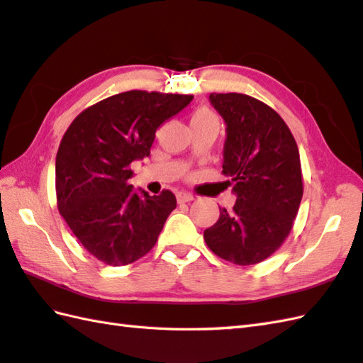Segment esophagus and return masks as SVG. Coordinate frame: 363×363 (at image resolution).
<instances>
[{"instance_id": "obj_1", "label": "esophagus", "mask_w": 363, "mask_h": 363, "mask_svg": "<svg viewBox=\"0 0 363 363\" xmlns=\"http://www.w3.org/2000/svg\"><path fill=\"white\" fill-rule=\"evenodd\" d=\"M176 198H177V203H190L195 199V196L187 194V191H179V194L176 195Z\"/></svg>"}]
</instances>
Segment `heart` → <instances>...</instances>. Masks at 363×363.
<instances>
[{"label": "heart", "mask_w": 363, "mask_h": 363, "mask_svg": "<svg viewBox=\"0 0 363 363\" xmlns=\"http://www.w3.org/2000/svg\"><path fill=\"white\" fill-rule=\"evenodd\" d=\"M191 120H217L215 118V115L209 111V109H198Z\"/></svg>", "instance_id": "b5f03b06"}]
</instances>
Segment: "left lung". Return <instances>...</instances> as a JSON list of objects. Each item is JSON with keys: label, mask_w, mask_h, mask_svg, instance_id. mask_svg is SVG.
I'll return each instance as SVG.
<instances>
[{"label": "left lung", "mask_w": 363, "mask_h": 363, "mask_svg": "<svg viewBox=\"0 0 363 363\" xmlns=\"http://www.w3.org/2000/svg\"><path fill=\"white\" fill-rule=\"evenodd\" d=\"M226 125L223 174L237 201L204 230L207 246L237 265H254L290 234L303 198L299 151L272 107L242 94H211Z\"/></svg>", "instance_id": "obj_1"}]
</instances>
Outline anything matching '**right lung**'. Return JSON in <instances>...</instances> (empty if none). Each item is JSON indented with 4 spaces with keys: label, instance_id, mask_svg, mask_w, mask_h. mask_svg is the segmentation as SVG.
<instances>
[{
    "label": "right lung",
    "instance_id": "add662e5",
    "mask_svg": "<svg viewBox=\"0 0 363 363\" xmlns=\"http://www.w3.org/2000/svg\"><path fill=\"white\" fill-rule=\"evenodd\" d=\"M191 95L130 90L79 113L56 156L59 212L91 256L121 267L157 242L176 196H150L129 179L130 164L150 156L156 130L190 104Z\"/></svg>",
    "mask_w": 363,
    "mask_h": 363
}]
</instances>
